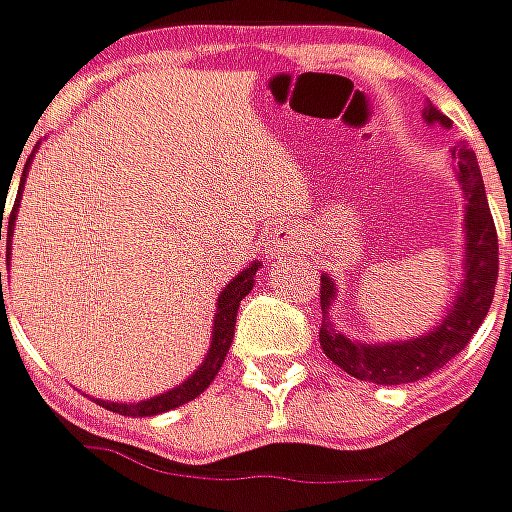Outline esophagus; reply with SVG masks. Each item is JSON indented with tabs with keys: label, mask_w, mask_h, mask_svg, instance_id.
<instances>
[{
	"label": "esophagus",
	"mask_w": 512,
	"mask_h": 512,
	"mask_svg": "<svg viewBox=\"0 0 512 512\" xmlns=\"http://www.w3.org/2000/svg\"><path fill=\"white\" fill-rule=\"evenodd\" d=\"M293 239H296V233H285V236H282V242H279V250H282V247L290 250V247H293ZM273 247H276V242H273Z\"/></svg>",
	"instance_id": "esophagus-1"
}]
</instances>
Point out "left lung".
Here are the masks:
<instances>
[{
    "label": "left lung",
    "instance_id": "obj_1",
    "mask_svg": "<svg viewBox=\"0 0 512 512\" xmlns=\"http://www.w3.org/2000/svg\"><path fill=\"white\" fill-rule=\"evenodd\" d=\"M424 122L450 128V119L439 113L433 105L424 108ZM456 162V179L462 185L464 199V282L456 293V302L447 310L439 325L430 333L407 339V342H382L364 344L356 339H347L342 330H336L327 310L336 299V285L330 276H322V327H319V342L325 356L333 364H339L344 373L353 379L373 384H407L419 382L424 376L442 370L450 359H456L464 347L470 344L473 333L484 322L493 290L499 279V236L490 216L487 193H484L482 170L476 162V153L459 142L453 148ZM510 239H512V216H510ZM512 285V273H510Z\"/></svg>",
    "mask_w": 512,
    "mask_h": 512
}]
</instances>
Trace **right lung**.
I'll return each instance as SVG.
<instances>
[{
  "instance_id": "1",
  "label": "right lung",
  "mask_w": 512,
  "mask_h": 512,
  "mask_svg": "<svg viewBox=\"0 0 512 512\" xmlns=\"http://www.w3.org/2000/svg\"><path fill=\"white\" fill-rule=\"evenodd\" d=\"M30 165V159H28ZM28 165L22 170V185H25V173H28ZM19 196H22V187L16 193V205L10 210L8 222L2 219L5 207L0 210V239L8 242L10 250V236H13V222H16V207H19ZM10 259V253H8ZM256 270H259V262H253L250 267H245L230 285L219 293V302H216V319H213V342H210V350H207L205 362L199 364V370L182 382L179 387H173L168 393H159L148 402H133V404H119V402H99L102 407H108L119 416H156V413H168L173 407H182L190 399H196L199 393H205L207 384L216 379V373L222 370L225 364L227 350H230V342H233V330H236V313H239V302L245 299L247 293L253 290V282H256ZM0 296H2V273H0Z\"/></svg>"
}]
</instances>
